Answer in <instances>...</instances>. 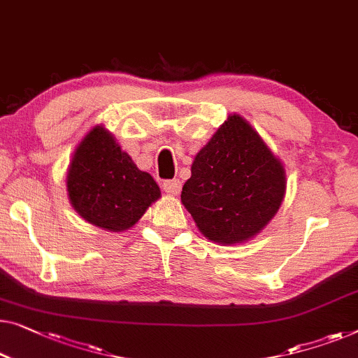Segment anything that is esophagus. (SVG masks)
<instances>
[{"mask_svg": "<svg viewBox=\"0 0 358 358\" xmlns=\"http://www.w3.org/2000/svg\"><path fill=\"white\" fill-rule=\"evenodd\" d=\"M163 189L166 192L168 195H179L180 194V189H182V185H180L179 179H173V180H164L163 182Z\"/></svg>", "mask_w": 358, "mask_h": 358, "instance_id": "obj_1", "label": "esophagus"}]
</instances>
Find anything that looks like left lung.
<instances>
[{"label": "left lung", "instance_id": "1", "mask_svg": "<svg viewBox=\"0 0 358 358\" xmlns=\"http://www.w3.org/2000/svg\"><path fill=\"white\" fill-rule=\"evenodd\" d=\"M180 201L206 239L236 245L268 226L286 195V169L252 124L229 115L192 163Z\"/></svg>", "mask_w": 358, "mask_h": 358}]
</instances>
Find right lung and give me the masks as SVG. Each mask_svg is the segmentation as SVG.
<instances>
[{
    "mask_svg": "<svg viewBox=\"0 0 358 358\" xmlns=\"http://www.w3.org/2000/svg\"><path fill=\"white\" fill-rule=\"evenodd\" d=\"M69 201L87 222L110 232L131 229L159 196L158 184L98 124L72 153L66 176Z\"/></svg>",
    "mask_w": 358,
    "mask_h": 358,
    "instance_id": "right-lung-1",
    "label": "right lung"
}]
</instances>
